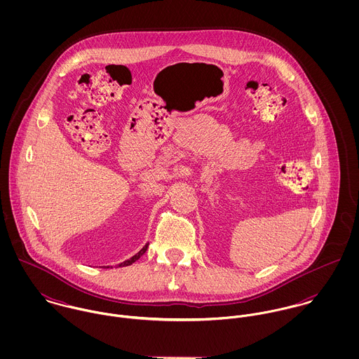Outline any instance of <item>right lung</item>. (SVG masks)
Wrapping results in <instances>:
<instances>
[{"instance_id":"right-lung-1","label":"right lung","mask_w":359,"mask_h":359,"mask_svg":"<svg viewBox=\"0 0 359 359\" xmlns=\"http://www.w3.org/2000/svg\"><path fill=\"white\" fill-rule=\"evenodd\" d=\"M147 249H148V245H147L145 248H142V250H141L140 253H137L135 256H133L131 258H130V259H127V261H124V262L118 264V266H127V265H131V264H133V262H135V261H137L140 257L144 256V253L147 252Z\"/></svg>"}]
</instances>
